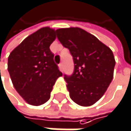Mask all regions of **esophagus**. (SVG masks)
<instances>
[{
	"mask_svg": "<svg viewBox=\"0 0 131 131\" xmlns=\"http://www.w3.org/2000/svg\"><path fill=\"white\" fill-rule=\"evenodd\" d=\"M59 69H60V70H61V72H63V70H64V67H63V64H62V63H61V64H59Z\"/></svg>",
	"mask_w": 131,
	"mask_h": 131,
	"instance_id": "esophagus-1",
	"label": "esophagus"
}]
</instances>
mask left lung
<instances>
[{
    "mask_svg": "<svg viewBox=\"0 0 131 131\" xmlns=\"http://www.w3.org/2000/svg\"><path fill=\"white\" fill-rule=\"evenodd\" d=\"M56 32L60 42L70 50L74 62L73 73L64 75L70 97L79 105H92L102 97L113 79V52L81 28H62Z\"/></svg>",
    "mask_w": 131,
    "mask_h": 131,
    "instance_id": "8db88e82",
    "label": "left lung"
}]
</instances>
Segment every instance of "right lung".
<instances>
[{
	"label": "right lung",
	"instance_id": "1",
	"mask_svg": "<svg viewBox=\"0 0 131 131\" xmlns=\"http://www.w3.org/2000/svg\"><path fill=\"white\" fill-rule=\"evenodd\" d=\"M56 31L43 27L26 37L8 57L7 69L13 86L29 105L45 103L57 79L62 76L49 47Z\"/></svg>",
	"mask_w": 131,
	"mask_h": 131
}]
</instances>
